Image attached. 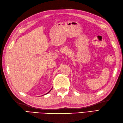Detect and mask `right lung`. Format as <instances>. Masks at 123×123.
Returning a JSON list of instances; mask_svg holds the SVG:
<instances>
[{
  "label": "right lung",
  "mask_w": 123,
  "mask_h": 123,
  "mask_svg": "<svg viewBox=\"0 0 123 123\" xmlns=\"http://www.w3.org/2000/svg\"><path fill=\"white\" fill-rule=\"evenodd\" d=\"M49 92H50V91H49V92H48V93H49Z\"/></svg>",
  "instance_id": "obj_1"
}]
</instances>
